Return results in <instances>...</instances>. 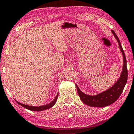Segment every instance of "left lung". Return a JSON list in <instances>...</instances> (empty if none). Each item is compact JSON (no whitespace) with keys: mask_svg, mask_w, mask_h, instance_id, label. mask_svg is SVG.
<instances>
[{"mask_svg":"<svg viewBox=\"0 0 134 134\" xmlns=\"http://www.w3.org/2000/svg\"><path fill=\"white\" fill-rule=\"evenodd\" d=\"M112 33L114 34L117 42H119V45L120 48V51L122 53L123 57V70L120 75V78L115 84L109 89L102 93H100L96 96H90V95L85 94L82 91L80 90L77 85L76 88L78 92V94L80 97L81 100L87 105L91 106V107H105L114 103V102L119 98L123 92V89L125 88L126 83L127 80V69L126 65V59L125 54L124 53L123 48L120 43V40L118 37L117 34L113 30H111Z\"/></svg>","mask_w":134,"mask_h":134,"instance_id":"left-lung-1","label":"left lung"}]
</instances>
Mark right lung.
Here are the masks:
<instances>
[{
  "label": "right lung",
  "mask_w": 134,
  "mask_h": 134,
  "mask_svg": "<svg viewBox=\"0 0 134 134\" xmlns=\"http://www.w3.org/2000/svg\"><path fill=\"white\" fill-rule=\"evenodd\" d=\"M58 96H59V94H57V96L55 97V98H54V100L53 101V102L50 103L46 104V105L40 106H28V105H26V104H24L21 103L17 102V101H16V100H15V101H16V102L17 103L19 104L20 105H21L22 106H23V107H24L25 108H26V109H27L30 110H32V111H42V110H44L49 109V108L53 107L54 104H55L56 102H57Z\"/></svg>",
  "instance_id": "obj_1"
}]
</instances>
